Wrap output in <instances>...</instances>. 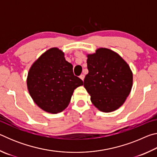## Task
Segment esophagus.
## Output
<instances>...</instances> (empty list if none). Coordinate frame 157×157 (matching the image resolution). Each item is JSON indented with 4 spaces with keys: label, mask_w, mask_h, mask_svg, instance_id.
<instances>
[{
    "label": "esophagus",
    "mask_w": 157,
    "mask_h": 157,
    "mask_svg": "<svg viewBox=\"0 0 157 157\" xmlns=\"http://www.w3.org/2000/svg\"><path fill=\"white\" fill-rule=\"evenodd\" d=\"M79 78H80L82 81H84V75H83V74H82V75H80V76H79Z\"/></svg>",
    "instance_id": "obj_1"
}]
</instances>
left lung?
Returning a JSON list of instances; mask_svg holds the SVG:
<instances>
[{"label":"left lung","mask_w":157,"mask_h":157,"mask_svg":"<svg viewBox=\"0 0 157 157\" xmlns=\"http://www.w3.org/2000/svg\"><path fill=\"white\" fill-rule=\"evenodd\" d=\"M89 73L84 86L95 107L103 112L113 111L123 105L131 91L133 74L120 55L108 48H98L87 55Z\"/></svg>","instance_id":"8db88e82"}]
</instances>
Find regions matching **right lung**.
I'll use <instances>...</instances> for the list:
<instances>
[{"label": "right lung", "mask_w": 157, "mask_h": 157, "mask_svg": "<svg viewBox=\"0 0 157 157\" xmlns=\"http://www.w3.org/2000/svg\"><path fill=\"white\" fill-rule=\"evenodd\" d=\"M83 81L74 75L73 65L64 53L52 48L32 65L27 78L28 91L34 102L45 111L61 112L68 107L73 93Z\"/></svg>", "instance_id": "right-lung-1"}]
</instances>
